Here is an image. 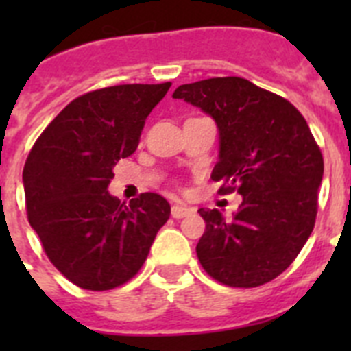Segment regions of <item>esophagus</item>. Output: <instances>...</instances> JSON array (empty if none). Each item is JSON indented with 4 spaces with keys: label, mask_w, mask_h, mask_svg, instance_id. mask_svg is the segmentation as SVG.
Listing matches in <instances>:
<instances>
[{
    "label": "esophagus",
    "mask_w": 351,
    "mask_h": 351,
    "mask_svg": "<svg viewBox=\"0 0 351 351\" xmlns=\"http://www.w3.org/2000/svg\"><path fill=\"white\" fill-rule=\"evenodd\" d=\"M195 209H191V207H186V206H173L172 207V216L176 219H181V218H186V216H190L191 213H193Z\"/></svg>",
    "instance_id": "1"
}]
</instances>
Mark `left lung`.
Segmentation results:
<instances>
[{
    "instance_id": "left-lung-1",
    "label": "left lung",
    "mask_w": 351,
    "mask_h": 351,
    "mask_svg": "<svg viewBox=\"0 0 351 351\" xmlns=\"http://www.w3.org/2000/svg\"><path fill=\"white\" fill-rule=\"evenodd\" d=\"M173 98L210 116L219 132L210 179L243 197L234 218L198 209L206 232L197 256L228 287L269 283L299 255L315 226L324 158L302 114L241 77L182 84Z\"/></svg>"
}]
</instances>
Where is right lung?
<instances>
[{"mask_svg":"<svg viewBox=\"0 0 351 351\" xmlns=\"http://www.w3.org/2000/svg\"><path fill=\"white\" fill-rule=\"evenodd\" d=\"M170 82L123 84L66 105L31 149L23 172L27 219L49 260L84 290H112L141 271L170 204L108 193L114 167L135 153L145 117Z\"/></svg>","mask_w":351,"mask_h":351,"instance_id":"right-lung-1","label":"right lung"}]
</instances>
